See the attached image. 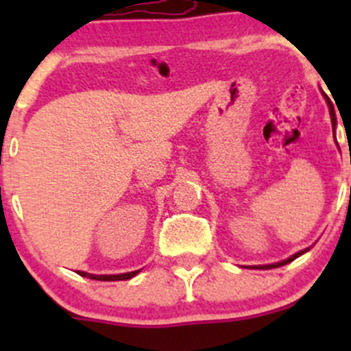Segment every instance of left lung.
Listing matches in <instances>:
<instances>
[{
	"mask_svg": "<svg viewBox=\"0 0 351 351\" xmlns=\"http://www.w3.org/2000/svg\"><path fill=\"white\" fill-rule=\"evenodd\" d=\"M326 101H328V105H329V113H331V122H332V127H335V123H336L335 108H332L331 101H329L328 98H326ZM306 251H307V250H304V251H299V253H295V254H293V256L287 258V260L280 261V263H274V265H260V267H254V268H263V270H268V268H277V267H282V265H287V263H290V261H293V260H295L297 256H300V254H304V253H306Z\"/></svg>",
	"mask_w": 351,
	"mask_h": 351,
	"instance_id": "8db88e82",
	"label": "left lung"
}]
</instances>
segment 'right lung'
Returning a JSON list of instances; mask_svg holds the SVG:
<instances>
[{"label": "right lung", "mask_w": 351, "mask_h": 351, "mask_svg": "<svg viewBox=\"0 0 351 351\" xmlns=\"http://www.w3.org/2000/svg\"><path fill=\"white\" fill-rule=\"evenodd\" d=\"M81 277H88V278H93V280H101V282H113V280H129V278L136 277L139 274V270L136 271H129V274H120V275H91L86 274V271H77Z\"/></svg>", "instance_id": "1"}]
</instances>
